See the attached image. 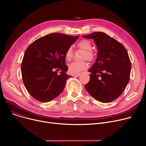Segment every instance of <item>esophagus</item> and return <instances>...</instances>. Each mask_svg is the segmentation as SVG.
<instances>
[{
  "label": "esophagus",
  "instance_id": "34e87169",
  "mask_svg": "<svg viewBox=\"0 0 146 146\" xmlns=\"http://www.w3.org/2000/svg\"><path fill=\"white\" fill-rule=\"evenodd\" d=\"M80 75V73H78V74H72L73 76H74V77H78V76H79Z\"/></svg>",
  "mask_w": 146,
  "mask_h": 146
}]
</instances>
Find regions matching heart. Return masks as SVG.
Masks as SVG:
<instances>
[{"label": "heart", "mask_w": 146, "mask_h": 146, "mask_svg": "<svg viewBox=\"0 0 146 146\" xmlns=\"http://www.w3.org/2000/svg\"><path fill=\"white\" fill-rule=\"evenodd\" d=\"M78 47L84 51L83 58H86L89 61H92L95 58V54L92 51V46L90 41L86 40H83L79 41L78 44ZM73 56V49L72 47H69L66 51L65 58L67 61H70ZM88 64L85 61H74L68 65V71L71 74H78L80 72L86 70Z\"/></svg>", "instance_id": "heart-1"}]
</instances>
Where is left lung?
Instances as JSON below:
<instances>
[{
	"label": "left lung",
	"instance_id": "8db88e82",
	"mask_svg": "<svg viewBox=\"0 0 146 146\" xmlns=\"http://www.w3.org/2000/svg\"><path fill=\"white\" fill-rule=\"evenodd\" d=\"M82 37L94 40L98 48L95 63L88 70L91 74L85 89L99 102H112L122 94L129 82L131 63L128 52L123 45L104 33Z\"/></svg>",
	"mask_w": 146,
	"mask_h": 146
}]
</instances>
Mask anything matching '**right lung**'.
<instances>
[{
	"mask_svg": "<svg viewBox=\"0 0 146 146\" xmlns=\"http://www.w3.org/2000/svg\"><path fill=\"white\" fill-rule=\"evenodd\" d=\"M78 36L52 33L38 38L27 48L21 64L22 79L36 100L50 102L62 92L71 76L66 74L65 52Z\"/></svg>",
	"mask_w": 146,
	"mask_h": 146,
	"instance_id": "obj_1",
	"label": "right lung"
}]
</instances>
